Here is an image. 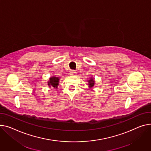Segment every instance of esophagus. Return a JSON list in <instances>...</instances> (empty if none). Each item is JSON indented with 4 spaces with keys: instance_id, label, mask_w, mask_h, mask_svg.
Instances as JSON below:
<instances>
[{
    "instance_id": "esophagus-1",
    "label": "esophagus",
    "mask_w": 151,
    "mask_h": 151,
    "mask_svg": "<svg viewBox=\"0 0 151 151\" xmlns=\"http://www.w3.org/2000/svg\"><path fill=\"white\" fill-rule=\"evenodd\" d=\"M77 74V72L75 71V70H71L70 72V75H72V76H75V75H76Z\"/></svg>"
}]
</instances>
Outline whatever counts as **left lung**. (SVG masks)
<instances>
[{
  "mask_svg": "<svg viewBox=\"0 0 151 151\" xmlns=\"http://www.w3.org/2000/svg\"><path fill=\"white\" fill-rule=\"evenodd\" d=\"M94 80L93 79H90L89 81H88V85H89V87H92L93 86H94Z\"/></svg>",
  "mask_w": 151,
  "mask_h": 151,
  "instance_id": "8db88e82",
  "label": "left lung"
}]
</instances>
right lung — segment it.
<instances>
[{"label":"right lung","instance_id":"add662e5","mask_svg":"<svg viewBox=\"0 0 151 151\" xmlns=\"http://www.w3.org/2000/svg\"><path fill=\"white\" fill-rule=\"evenodd\" d=\"M50 81H48V86H52L53 87H58V85L59 83V78L53 76L50 78Z\"/></svg>","mask_w":151,"mask_h":151}]
</instances>
